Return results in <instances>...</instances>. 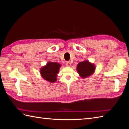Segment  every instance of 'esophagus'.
<instances>
[{"label": "esophagus", "mask_w": 129, "mask_h": 129, "mask_svg": "<svg viewBox=\"0 0 129 129\" xmlns=\"http://www.w3.org/2000/svg\"><path fill=\"white\" fill-rule=\"evenodd\" d=\"M66 65L67 67H71V65H72V64H71V62L70 61H67L66 62Z\"/></svg>", "instance_id": "esophagus-1"}]
</instances>
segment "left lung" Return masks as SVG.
I'll return each mask as SVG.
<instances>
[{
	"mask_svg": "<svg viewBox=\"0 0 129 129\" xmlns=\"http://www.w3.org/2000/svg\"><path fill=\"white\" fill-rule=\"evenodd\" d=\"M79 74L82 78H85L91 75L94 73L95 67L94 64L87 60H85L79 63L76 67Z\"/></svg>",
	"mask_w": 129,
	"mask_h": 129,
	"instance_id": "left-lung-1",
	"label": "left lung"
}]
</instances>
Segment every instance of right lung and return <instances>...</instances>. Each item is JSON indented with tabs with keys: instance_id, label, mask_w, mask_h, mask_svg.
I'll use <instances>...</instances> for the list:
<instances>
[{
	"instance_id": "1",
	"label": "right lung",
	"mask_w": 129,
	"mask_h": 129,
	"mask_svg": "<svg viewBox=\"0 0 129 129\" xmlns=\"http://www.w3.org/2000/svg\"><path fill=\"white\" fill-rule=\"evenodd\" d=\"M60 67L61 65L57 62H48L45 66L40 69V74L44 80L50 83H54L57 80V74Z\"/></svg>"
}]
</instances>
